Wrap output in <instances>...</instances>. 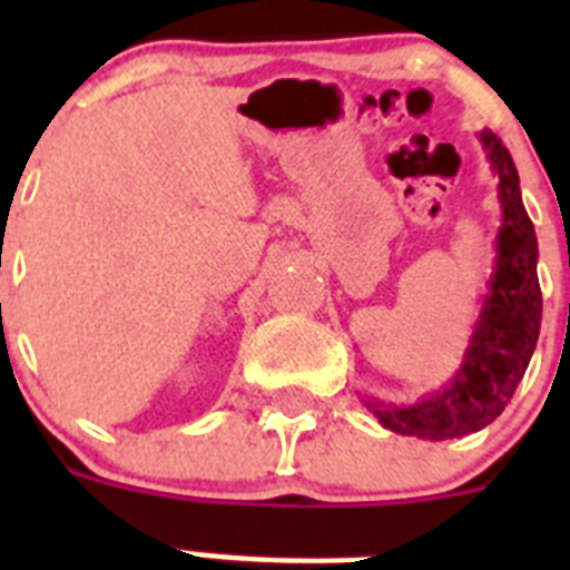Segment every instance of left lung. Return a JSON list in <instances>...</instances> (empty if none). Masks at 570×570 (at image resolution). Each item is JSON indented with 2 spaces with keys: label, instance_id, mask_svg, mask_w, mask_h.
Instances as JSON below:
<instances>
[{
  "label": "left lung",
  "instance_id": "obj_1",
  "mask_svg": "<svg viewBox=\"0 0 570 570\" xmlns=\"http://www.w3.org/2000/svg\"><path fill=\"white\" fill-rule=\"evenodd\" d=\"M480 142L493 176L500 179L497 196H500L502 225L493 242L497 256H493L491 279L485 282L482 308L473 322L462 365L448 380V385L407 405L371 400V396L362 400L382 428L402 436L456 440L491 425L511 402L540 340L542 291L537 279L540 250H537L533 223L522 205L520 174L497 134L482 130Z\"/></svg>",
  "mask_w": 570,
  "mask_h": 570
}]
</instances>
